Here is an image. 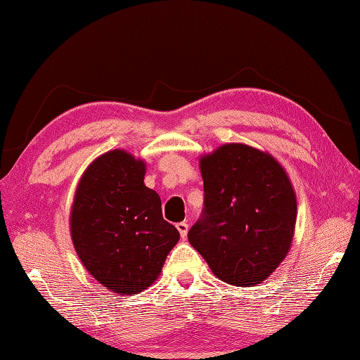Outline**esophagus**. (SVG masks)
I'll list each match as a JSON object with an SVG mask.
<instances>
[{
  "label": "esophagus",
  "mask_w": 360,
  "mask_h": 360,
  "mask_svg": "<svg viewBox=\"0 0 360 360\" xmlns=\"http://www.w3.org/2000/svg\"><path fill=\"white\" fill-rule=\"evenodd\" d=\"M176 229H178V231H179L181 238H186L187 232H188V224L187 223H178V224H176Z\"/></svg>",
  "instance_id": "1"
}]
</instances>
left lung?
Instances as JSON below:
<instances>
[{
    "mask_svg": "<svg viewBox=\"0 0 360 360\" xmlns=\"http://www.w3.org/2000/svg\"><path fill=\"white\" fill-rule=\"evenodd\" d=\"M204 207L188 241L229 285L252 286L271 275L292 241L297 201L283 167L243 143L201 159Z\"/></svg>",
    "mask_w": 360,
    "mask_h": 360,
    "instance_id": "1",
    "label": "left lung"
}]
</instances>
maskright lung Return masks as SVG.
I'll list each match as a JSON object with an SVG mask.
<instances>
[{
	"instance_id": "right-lung-1",
	"label": "right lung",
	"mask_w": 360,
	"mask_h": 360,
	"mask_svg": "<svg viewBox=\"0 0 360 360\" xmlns=\"http://www.w3.org/2000/svg\"><path fill=\"white\" fill-rule=\"evenodd\" d=\"M145 164L114 150L82 176L71 212V235L83 266L114 292L147 289L179 241L162 218L159 195L143 184Z\"/></svg>"
}]
</instances>
